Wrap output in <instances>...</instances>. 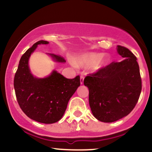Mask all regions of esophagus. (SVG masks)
<instances>
[{
	"mask_svg": "<svg viewBox=\"0 0 152 152\" xmlns=\"http://www.w3.org/2000/svg\"><path fill=\"white\" fill-rule=\"evenodd\" d=\"M83 80H84V76H83V75H81V77H80V81H81V84H83Z\"/></svg>",
	"mask_w": 152,
	"mask_h": 152,
	"instance_id": "1",
	"label": "esophagus"
}]
</instances>
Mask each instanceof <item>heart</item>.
Here are the masks:
<instances>
[{
	"instance_id": "b5f03b06",
	"label": "heart",
	"mask_w": 152,
	"mask_h": 152,
	"mask_svg": "<svg viewBox=\"0 0 152 152\" xmlns=\"http://www.w3.org/2000/svg\"><path fill=\"white\" fill-rule=\"evenodd\" d=\"M109 58L107 56H102V53H88L82 55L75 61V65L78 67H86L94 64V69H99L108 64Z\"/></svg>"
}]
</instances>
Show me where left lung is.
I'll list each match as a JSON object with an SVG mask.
<instances>
[{"label": "left lung", "mask_w": 152, "mask_h": 152, "mask_svg": "<svg viewBox=\"0 0 152 152\" xmlns=\"http://www.w3.org/2000/svg\"><path fill=\"white\" fill-rule=\"evenodd\" d=\"M117 51L124 58L88 74L83 80L88 88V101L94 117L102 122H114L128 115L139 100L142 78L137 58L124 46Z\"/></svg>", "instance_id": "8db88e82"}]
</instances>
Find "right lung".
Listing matches in <instances>:
<instances>
[{
    "label": "right lung",
    "mask_w": 152,
    "mask_h": 152,
    "mask_svg": "<svg viewBox=\"0 0 152 152\" xmlns=\"http://www.w3.org/2000/svg\"><path fill=\"white\" fill-rule=\"evenodd\" d=\"M48 43L39 41L26 50L19 61L13 85L17 102L28 117L40 123L53 124L62 118L81 81L79 76L69 79L56 71L46 78L34 77L29 69V57L38 45ZM49 55L56 61L66 62L60 56Z\"/></svg>",
    "instance_id": "add662e5"
}]
</instances>
